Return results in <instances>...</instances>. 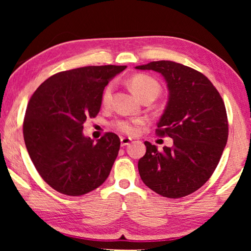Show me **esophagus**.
Returning a JSON list of instances; mask_svg holds the SVG:
<instances>
[{
  "label": "esophagus",
  "mask_w": 251,
  "mask_h": 251,
  "mask_svg": "<svg viewBox=\"0 0 251 251\" xmlns=\"http://www.w3.org/2000/svg\"><path fill=\"white\" fill-rule=\"evenodd\" d=\"M131 142L130 137H121V145L122 146H126Z\"/></svg>",
  "instance_id": "obj_1"
}]
</instances>
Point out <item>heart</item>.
Here are the masks:
<instances>
[{
	"instance_id": "1",
	"label": "heart",
	"mask_w": 251,
	"mask_h": 251,
	"mask_svg": "<svg viewBox=\"0 0 251 251\" xmlns=\"http://www.w3.org/2000/svg\"><path fill=\"white\" fill-rule=\"evenodd\" d=\"M129 86L131 91L134 92L135 95H137L139 99L150 93H155L158 95L159 93V84L157 80L154 79L151 76L145 74H138L131 77L129 80ZM113 95V85L108 84L107 86L104 88L103 94H101V103L104 105H107L110 100H112ZM144 120L142 118H135V120H117L114 122V126L118 130L123 131V133L133 134L137 129V125L142 124Z\"/></svg>"
}]
</instances>
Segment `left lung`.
I'll use <instances>...</instances> for the list:
<instances>
[{
    "label": "left lung",
    "instance_id": "left-lung-1",
    "mask_svg": "<svg viewBox=\"0 0 251 251\" xmlns=\"http://www.w3.org/2000/svg\"><path fill=\"white\" fill-rule=\"evenodd\" d=\"M136 69L155 71L166 80L168 101L156 133L174 141L163 151L144 143L139 175L160 196L185 197L209 179L223 155L228 138L225 103L205 75L179 63L157 61Z\"/></svg>",
    "mask_w": 251,
    "mask_h": 251
}]
</instances>
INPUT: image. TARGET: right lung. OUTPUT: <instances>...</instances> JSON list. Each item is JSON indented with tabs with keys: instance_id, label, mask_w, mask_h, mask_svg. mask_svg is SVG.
I'll list each match as a JSON object with an SVG mask.
<instances>
[{
	"instance_id": "right-lung-1",
	"label": "right lung",
	"mask_w": 251,
	"mask_h": 251,
	"mask_svg": "<svg viewBox=\"0 0 251 251\" xmlns=\"http://www.w3.org/2000/svg\"><path fill=\"white\" fill-rule=\"evenodd\" d=\"M126 66H85L59 72L34 92L25 112L24 142L41 177L56 192L82 196L107 179L120 137L106 133L94 143L83 124L94 118L106 85Z\"/></svg>"
}]
</instances>
